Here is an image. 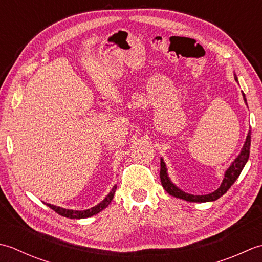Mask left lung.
I'll list each match as a JSON object with an SVG mask.
<instances>
[{"mask_svg": "<svg viewBox=\"0 0 262 262\" xmlns=\"http://www.w3.org/2000/svg\"><path fill=\"white\" fill-rule=\"evenodd\" d=\"M234 79L235 81L238 83V79L236 77V74L234 73ZM243 99L245 105L248 106L247 103V98H245V95L242 93ZM250 146H251V130H249L247 139H245L244 145L241 149V152L237 155V157L234 159L232 164L229 165V167L225 170V174H224V179L222 181V184L220 188L215 190L209 194H204V195H193L190 193H186L183 190H181L179 186H176L172 180L169 179L168 173H167V167L166 164H165L164 159L161 157V181L163 184V188L165 191L169 193L170 195L175 196V198L179 199H183L185 201H190V202H209V201H215L218 198H221L223 194H225L227 190L231 188V186L234 184V182L237 180V178L241 174L243 167L247 164L248 159H249V155H250Z\"/></svg>", "mask_w": 262, "mask_h": 262, "instance_id": "left-lung-1", "label": "left lung"}]
</instances>
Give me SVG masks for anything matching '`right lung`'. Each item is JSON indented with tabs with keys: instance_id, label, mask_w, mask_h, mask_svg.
<instances>
[{
	"instance_id": "right-lung-1",
	"label": "right lung",
	"mask_w": 262,
	"mask_h": 262,
	"mask_svg": "<svg viewBox=\"0 0 262 262\" xmlns=\"http://www.w3.org/2000/svg\"><path fill=\"white\" fill-rule=\"evenodd\" d=\"M115 191H116V185L113 186V189L111 190L110 193L105 196V199L103 201H100L98 205H96L95 207L90 208V209H86V210H73V209H66V208H62V207H57L54 205H51V204H44L46 206H49L51 209L54 210L55 212H57L58 215H61L63 217H67V218H71V220H81V218H88V217H92L96 213L100 212L103 209H105L106 207H107L111 201L113 200V196L115 194Z\"/></svg>"
}]
</instances>
